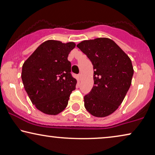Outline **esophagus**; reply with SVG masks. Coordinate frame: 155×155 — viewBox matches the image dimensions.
<instances>
[{"mask_svg":"<svg viewBox=\"0 0 155 155\" xmlns=\"http://www.w3.org/2000/svg\"><path fill=\"white\" fill-rule=\"evenodd\" d=\"M78 79H79V81L81 80V78H82V74H79L78 75Z\"/></svg>","mask_w":155,"mask_h":155,"instance_id":"esophagus-1","label":"esophagus"}]
</instances>
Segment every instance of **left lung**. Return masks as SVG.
<instances>
[{"label": "left lung", "instance_id": "8db88e82", "mask_svg": "<svg viewBox=\"0 0 155 155\" xmlns=\"http://www.w3.org/2000/svg\"><path fill=\"white\" fill-rule=\"evenodd\" d=\"M77 47L94 70V86L84 96L85 109L95 117L108 116L117 109L130 87L134 74L131 60L108 38L83 41Z\"/></svg>", "mask_w": 155, "mask_h": 155}]
</instances>
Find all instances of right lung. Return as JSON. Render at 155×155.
I'll list each match as a JSON object with an SVG mask.
<instances>
[{
    "instance_id": "obj_1",
    "label": "right lung",
    "mask_w": 155,
    "mask_h": 155,
    "mask_svg": "<svg viewBox=\"0 0 155 155\" xmlns=\"http://www.w3.org/2000/svg\"><path fill=\"white\" fill-rule=\"evenodd\" d=\"M76 45L48 40L24 62L21 79L33 104L44 114L57 115L67 107L77 80L71 76L68 55Z\"/></svg>"
}]
</instances>
